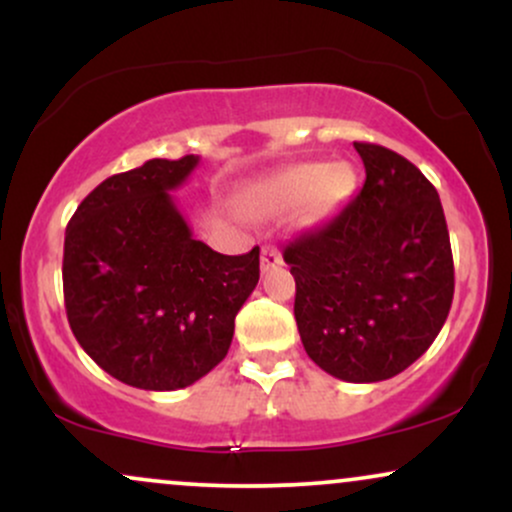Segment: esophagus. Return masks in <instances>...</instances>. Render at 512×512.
<instances>
[{"instance_id":"obj_1","label":"esophagus","mask_w":512,"mask_h":512,"mask_svg":"<svg viewBox=\"0 0 512 512\" xmlns=\"http://www.w3.org/2000/svg\"><path fill=\"white\" fill-rule=\"evenodd\" d=\"M260 264H262V272H269V269L279 267V264H281V252L276 250L274 245H264Z\"/></svg>"}]
</instances>
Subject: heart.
Listing matches in <instances>:
<instances>
[{
  "mask_svg": "<svg viewBox=\"0 0 512 512\" xmlns=\"http://www.w3.org/2000/svg\"><path fill=\"white\" fill-rule=\"evenodd\" d=\"M349 163H298L250 192V209L260 216H281L308 204L313 214H327L354 190Z\"/></svg>",
  "mask_w": 512,
  "mask_h": 512,
  "instance_id": "b5f03b06",
  "label": "heart"
}]
</instances>
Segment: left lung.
I'll return each mask as SVG.
<instances>
[{
  "label": "left lung",
  "mask_w": 512,
  "mask_h": 512,
  "mask_svg": "<svg viewBox=\"0 0 512 512\" xmlns=\"http://www.w3.org/2000/svg\"><path fill=\"white\" fill-rule=\"evenodd\" d=\"M366 182L330 223L296 238L284 260L308 356L346 383L409 368L450 313L455 267L436 187L414 163L354 142Z\"/></svg>",
  "instance_id": "1"
}]
</instances>
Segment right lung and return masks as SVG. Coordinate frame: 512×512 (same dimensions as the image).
<instances>
[{
  "mask_svg": "<svg viewBox=\"0 0 512 512\" xmlns=\"http://www.w3.org/2000/svg\"><path fill=\"white\" fill-rule=\"evenodd\" d=\"M199 156L110 175L64 233V308L76 342L139 390H180L228 354L260 281V248L221 255L192 236L170 192Z\"/></svg>",
  "mask_w": 512,
  "mask_h": 512,
  "instance_id": "right-lung-1",
  "label": "right lung"
}]
</instances>
